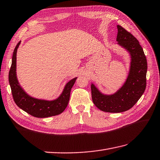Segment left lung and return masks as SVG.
<instances>
[{"label":"left lung","instance_id":"left-lung-1","mask_svg":"<svg viewBox=\"0 0 160 160\" xmlns=\"http://www.w3.org/2000/svg\"><path fill=\"white\" fill-rule=\"evenodd\" d=\"M118 44L130 54V69L124 84L112 95H104L91 84V95L94 104L106 112L127 111L136 104L144 93L147 84V62L142 48L130 32L117 25Z\"/></svg>","mask_w":160,"mask_h":160}]
</instances>
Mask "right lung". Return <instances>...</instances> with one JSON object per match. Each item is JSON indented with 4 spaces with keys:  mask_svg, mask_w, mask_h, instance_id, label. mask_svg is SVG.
Segmentation results:
<instances>
[{
    "mask_svg": "<svg viewBox=\"0 0 160 160\" xmlns=\"http://www.w3.org/2000/svg\"><path fill=\"white\" fill-rule=\"evenodd\" d=\"M20 44V42L14 49L9 73V82L15 103L20 108L35 117L46 118L60 114L68 106L70 92L77 78L68 82L61 95L54 100L48 101L31 97L21 87L16 76V54Z\"/></svg>",
    "mask_w": 160,
    "mask_h": 160,
    "instance_id": "right-lung-1",
    "label": "right lung"
}]
</instances>
